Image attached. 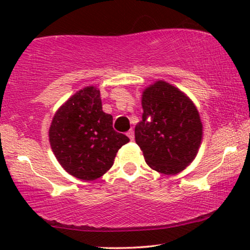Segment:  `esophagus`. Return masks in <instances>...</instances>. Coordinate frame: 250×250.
I'll use <instances>...</instances> for the list:
<instances>
[{
    "instance_id": "34e87169",
    "label": "esophagus",
    "mask_w": 250,
    "mask_h": 250,
    "mask_svg": "<svg viewBox=\"0 0 250 250\" xmlns=\"http://www.w3.org/2000/svg\"><path fill=\"white\" fill-rule=\"evenodd\" d=\"M127 136L129 137V139L131 140V141H134V130H133V129H130V130L128 131V133H127Z\"/></svg>"
}]
</instances>
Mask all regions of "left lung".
<instances>
[{
  "label": "left lung",
  "instance_id": "left-lung-1",
  "mask_svg": "<svg viewBox=\"0 0 250 250\" xmlns=\"http://www.w3.org/2000/svg\"><path fill=\"white\" fill-rule=\"evenodd\" d=\"M142 121L135 127V141L153 170L175 175L196 157L203 125L196 105L170 83L155 81L142 91Z\"/></svg>",
  "mask_w": 250,
  "mask_h": 250
}]
</instances>
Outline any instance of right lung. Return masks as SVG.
Returning a JSON list of instances; mask_svg holds the SVG:
<instances>
[{
    "mask_svg": "<svg viewBox=\"0 0 250 250\" xmlns=\"http://www.w3.org/2000/svg\"><path fill=\"white\" fill-rule=\"evenodd\" d=\"M51 150L71 176L94 181L104 175L123 145L125 135L113 128V116L102 110L99 88L88 85L56 110L49 127Z\"/></svg>",
    "mask_w": 250,
    "mask_h": 250,
    "instance_id": "right-lung-1",
    "label": "right lung"
}]
</instances>
